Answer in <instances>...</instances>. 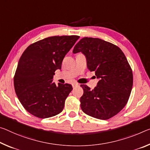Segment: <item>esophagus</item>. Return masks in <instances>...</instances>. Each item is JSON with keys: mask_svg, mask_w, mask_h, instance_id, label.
<instances>
[{"mask_svg": "<svg viewBox=\"0 0 150 150\" xmlns=\"http://www.w3.org/2000/svg\"><path fill=\"white\" fill-rule=\"evenodd\" d=\"M72 86H73V88H75V87H76L79 86V84L76 83H73V84H72Z\"/></svg>", "mask_w": 150, "mask_h": 150, "instance_id": "esophagus-1", "label": "esophagus"}]
</instances>
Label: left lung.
I'll list each match as a JSON object with an SVG mask.
<instances>
[{
    "instance_id": "8db88e82",
    "label": "left lung",
    "mask_w": 150,
    "mask_h": 150,
    "mask_svg": "<svg viewBox=\"0 0 150 150\" xmlns=\"http://www.w3.org/2000/svg\"><path fill=\"white\" fill-rule=\"evenodd\" d=\"M81 52L90 71L99 81L91 89L81 85L83 95L81 108L87 115L106 120L113 117L127 103L133 86V73L124 53L118 47L98 38L84 37L75 45L73 53Z\"/></svg>"
}]
</instances>
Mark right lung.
Returning <instances> with one entry per match:
<instances>
[{
  "label": "right lung",
  "mask_w": 150,
  "mask_h": 150,
  "mask_svg": "<svg viewBox=\"0 0 150 150\" xmlns=\"http://www.w3.org/2000/svg\"><path fill=\"white\" fill-rule=\"evenodd\" d=\"M79 37L53 36L29 45L18 61L14 86L18 100L35 117H53L63 111L72 91L70 84L53 82L54 71L61 69L66 54Z\"/></svg>",
  "instance_id": "add662e5"
}]
</instances>
